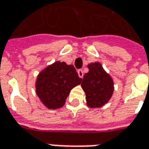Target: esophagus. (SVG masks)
<instances>
[{"instance_id":"1","label":"esophagus","mask_w":149,"mask_h":149,"mask_svg":"<svg viewBox=\"0 0 149 149\" xmlns=\"http://www.w3.org/2000/svg\"><path fill=\"white\" fill-rule=\"evenodd\" d=\"M77 73L78 76H79V77L83 78V77H84V72H83V70H82V69H79L77 71Z\"/></svg>"}]
</instances>
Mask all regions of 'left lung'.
Returning <instances> with one entry per match:
<instances>
[{"label": "left lung", "mask_w": 149, "mask_h": 149, "mask_svg": "<svg viewBox=\"0 0 149 149\" xmlns=\"http://www.w3.org/2000/svg\"><path fill=\"white\" fill-rule=\"evenodd\" d=\"M88 72L84 75L81 83L86 104L92 109L100 108L111 99L114 92V82L100 62H92L88 65Z\"/></svg>", "instance_id": "8db88e82"}]
</instances>
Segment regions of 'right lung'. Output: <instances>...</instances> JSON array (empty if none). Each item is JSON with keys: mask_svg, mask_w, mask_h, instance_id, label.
I'll list each match as a JSON object with an SVG mask.
<instances>
[{"mask_svg": "<svg viewBox=\"0 0 149 149\" xmlns=\"http://www.w3.org/2000/svg\"><path fill=\"white\" fill-rule=\"evenodd\" d=\"M74 66L57 61L40 72L36 80V93L49 109L64 106L70 91L81 83Z\"/></svg>", "mask_w": 149, "mask_h": 149, "instance_id": "right-lung-1", "label": "right lung"}]
</instances>
